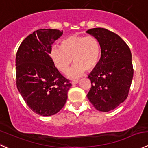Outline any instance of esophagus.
Here are the masks:
<instances>
[{
  "label": "esophagus",
  "mask_w": 148,
  "mask_h": 148,
  "mask_svg": "<svg viewBox=\"0 0 148 148\" xmlns=\"http://www.w3.org/2000/svg\"><path fill=\"white\" fill-rule=\"evenodd\" d=\"M78 82H79V80H73L72 81V85H75V84H77V83H78Z\"/></svg>",
  "instance_id": "esophagus-1"
}]
</instances>
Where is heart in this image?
<instances>
[{
  "label": "heart",
  "mask_w": 148,
  "mask_h": 148,
  "mask_svg": "<svg viewBox=\"0 0 148 148\" xmlns=\"http://www.w3.org/2000/svg\"><path fill=\"white\" fill-rule=\"evenodd\" d=\"M101 53V45L97 39L92 36L73 34L62 39L60 46L52 47L49 56L62 73L68 71L73 59L75 65L67 75L70 78H75L85 71L90 72L95 69L100 60Z\"/></svg>",
  "instance_id": "obj_1"
}]
</instances>
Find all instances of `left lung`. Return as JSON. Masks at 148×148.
Here are the masks:
<instances>
[{
    "label": "left lung",
    "mask_w": 148,
    "mask_h": 148,
    "mask_svg": "<svg viewBox=\"0 0 148 148\" xmlns=\"http://www.w3.org/2000/svg\"><path fill=\"white\" fill-rule=\"evenodd\" d=\"M86 32L98 39L101 49L100 60L88 77L92 85L87 97L97 110L109 112L128 96L134 73L131 51L119 35L107 29Z\"/></svg>",
    "instance_id": "8db88e82"
}]
</instances>
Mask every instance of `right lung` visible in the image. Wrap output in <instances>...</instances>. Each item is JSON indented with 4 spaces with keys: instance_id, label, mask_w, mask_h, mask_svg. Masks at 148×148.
Returning <instances> with one entry per match:
<instances>
[{
    "instance_id": "1",
    "label": "right lung",
    "mask_w": 148,
    "mask_h": 148,
    "mask_svg": "<svg viewBox=\"0 0 148 148\" xmlns=\"http://www.w3.org/2000/svg\"><path fill=\"white\" fill-rule=\"evenodd\" d=\"M62 32L51 29L34 32L21 42L16 57L17 88L28 106L43 116L60 111L71 87L49 56L52 45Z\"/></svg>"
}]
</instances>
